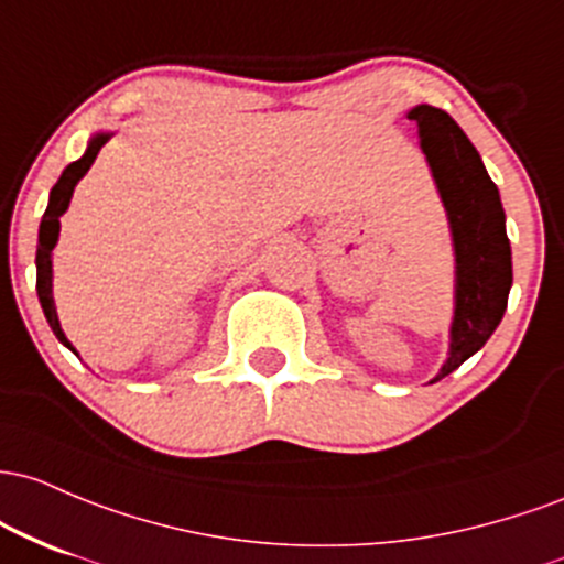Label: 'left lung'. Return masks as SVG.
<instances>
[{"label":"left lung","instance_id":"1","mask_svg":"<svg viewBox=\"0 0 564 564\" xmlns=\"http://www.w3.org/2000/svg\"><path fill=\"white\" fill-rule=\"evenodd\" d=\"M408 117L419 122L421 149L451 215L458 263L451 357L434 378L442 381L482 349L503 319L511 288V248L496 183L464 130L434 106H415Z\"/></svg>","mask_w":564,"mask_h":564}]
</instances>
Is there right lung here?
I'll return each mask as SVG.
<instances>
[{"instance_id": "add662e5", "label": "right lung", "mask_w": 564, "mask_h": 564, "mask_svg": "<svg viewBox=\"0 0 564 564\" xmlns=\"http://www.w3.org/2000/svg\"><path fill=\"white\" fill-rule=\"evenodd\" d=\"M109 141V135H95L90 145H87L85 156L77 162L68 164L66 170H63V175L58 178V183L53 186V192H50V205L47 210L42 215V224H40V248H36V293H40V303L44 308V316H47L50 327H53L55 338L61 340L63 346H68V349L74 351V346L68 344V338L63 335L61 330V322H58V314H55V303H53V261H50V252H53L55 242H58V231H61V215L66 213L68 202H72V194H74V186H77L82 175L90 170V164L95 162V156H98V151L104 149V143ZM77 354V351H74Z\"/></svg>"}]
</instances>
